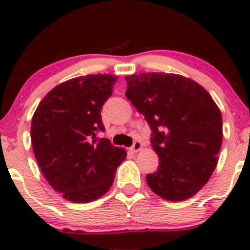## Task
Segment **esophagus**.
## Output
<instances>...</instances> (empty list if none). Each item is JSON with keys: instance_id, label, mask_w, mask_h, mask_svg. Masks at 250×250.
<instances>
[{"instance_id": "1", "label": "esophagus", "mask_w": 250, "mask_h": 250, "mask_svg": "<svg viewBox=\"0 0 250 250\" xmlns=\"http://www.w3.org/2000/svg\"><path fill=\"white\" fill-rule=\"evenodd\" d=\"M142 143H141V141H139V140H135V142H134V145L131 146V148H130V150L133 151V153H137V151H140L142 149Z\"/></svg>"}]
</instances>
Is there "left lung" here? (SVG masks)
<instances>
[{"mask_svg": "<svg viewBox=\"0 0 250 250\" xmlns=\"http://www.w3.org/2000/svg\"><path fill=\"white\" fill-rule=\"evenodd\" d=\"M131 104L151 129L159 168L149 188L168 201L190 199L210 179L222 145V116L202 85L177 74L125 77Z\"/></svg>", "mask_w": 250, "mask_h": 250, "instance_id": "left-lung-1", "label": "left lung"}]
</instances>
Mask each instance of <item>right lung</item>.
<instances>
[{"label": "right lung", "instance_id": "1", "mask_svg": "<svg viewBox=\"0 0 250 250\" xmlns=\"http://www.w3.org/2000/svg\"><path fill=\"white\" fill-rule=\"evenodd\" d=\"M117 77L95 74L68 80L51 89L40 102L31 121V143L45 180L74 203H87L110 189L125 149L108 139L101 109Z\"/></svg>", "mask_w": 250, "mask_h": 250}]
</instances>
